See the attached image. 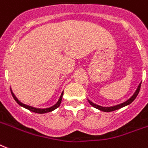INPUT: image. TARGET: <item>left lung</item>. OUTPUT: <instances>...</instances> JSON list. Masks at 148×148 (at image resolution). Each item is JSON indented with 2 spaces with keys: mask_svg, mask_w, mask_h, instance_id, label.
Returning <instances> with one entry per match:
<instances>
[{
  "mask_svg": "<svg viewBox=\"0 0 148 148\" xmlns=\"http://www.w3.org/2000/svg\"><path fill=\"white\" fill-rule=\"evenodd\" d=\"M140 85H141V82H140V83L138 85V88H137V89H136V91H135V92L133 94V95H132V96L129 99H127V101H124L123 103L119 104V105H117V106H111V107H103V106H99V105H96V104L93 103V102H92V101H91L90 100H88V101L91 106H93V107L95 108H97V109L100 110V111H102V112H113V111H115V110L119 109V108H121L125 107V106H128V105H130V104L132 103V101H134V99H136V97L138 96V93H139V91H140Z\"/></svg>",
  "mask_w": 148,
  "mask_h": 148,
  "instance_id": "left-lung-1",
  "label": "left lung"
}]
</instances>
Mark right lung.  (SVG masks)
Returning <instances> with one entry per match:
<instances>
[{
	"label": "right lung",
	"mask_w": 148,
	"mask_h": 148,
	"mask_svg": "<svg viewBox=\"0 0 148 148\" xmlns=\"http://www.w3.org/2000/svg\"><path fill=\"white\" fill-rule=\"evenodd\" d=\"M10 91H11V94H12L13 95V98H14V100L16 101V103L18 104V105H20L21 106H22V107L25 108H27V109L29 110L30 112H35V113H38V114H44V113H47V112H52V111L55 110L56 108H57L60 106V104H61V101H62V95H63V92H62L61 95H60V99H59V100H58V101L55 104V105H54V106H51V107H49V108H37L32 107V106H27V105L22 103V102L19 101L18 99L15 96V95L14 94L12 90H10Z\"/></svg>",
	"instance_id": "obj_1"
}]
</instances>
